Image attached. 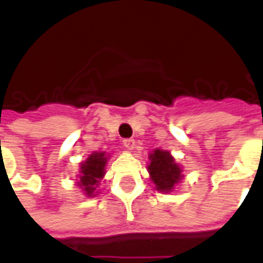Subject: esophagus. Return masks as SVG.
<instances>
[{"label": "esophagus", "instance_id": "1", "mask_svg": "<svg viewBox=\"0 0 263 263\" xmlns=\"http://www.w3.org/2000/svg\"><path fill=\"white\" fill-rule=\"evenodd\" d=\"M122 145H124L126 149L131 151V149H134V146H135V141H134L132 138H125V139L122 141Z\"/></svg>", "mask_w": 263, "mask_h": 263}]
</instances>
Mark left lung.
I'll list each match as a JSON object with an SVG mask.
<instances>
[{"instance_id":"left-lung-1","label":"left lung","mask_w":263,"mask_h":263,"mask_svg":"<svg viewBox=\"0 0 263 263\" xmlns=\"http://www.w3.org/2000/svg\"><path fill=\"white\" fill-rule=\"evenodd\" d=\"M149 159L151 163L148 166V171L156 190L171 192L175 184L182 180V169L175 163V159L169 152L156 149L151 154Z\"/></svg>"}]
</instances>
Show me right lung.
<instances>
[{"label": "right lung", "mask_w": 263, "mask_h": 263, "mask_svg": "<svg viewBox=\"0 0 263 263\" xmlns=\"http://www.w3.org/2000/svg\"><path fill=\"white\" fill-rule=\"evenodd\" d=\"M107 163V158L104 152H96L88 156L86 162L81 163L80 187L86 192L87 196H94V190L97 189L100 179L104 176V167Z\"/></svg>", "instance_id": "obj_1"}]
</instances>
